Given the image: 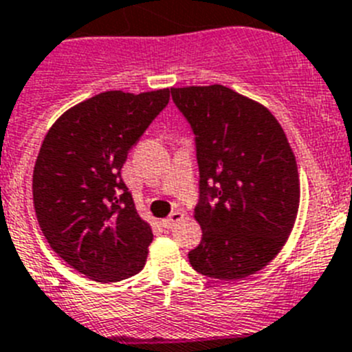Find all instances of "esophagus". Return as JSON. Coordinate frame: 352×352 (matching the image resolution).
<instances>
[{"label":"esophagus","instance_id":"obj_1","mask_svg":"<svg viewBox=\"0 0 352 352\" xmlns=\"http://www.w3.org/2000/svg\"><path fill=\"white\" fill-rule=\"evenodd\" d=\"M182 219H184L182 212H172V214H170L168 217H166V219L161 221V224H163L164 228H172V226H175V224L179 223V221H182Z\"/></svg>","mask_w":352,"mask_h":352}]
</instances>
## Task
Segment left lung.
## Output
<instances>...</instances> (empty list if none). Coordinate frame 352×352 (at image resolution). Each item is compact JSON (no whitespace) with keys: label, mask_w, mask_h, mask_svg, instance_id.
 Returning a JSON list of instances; mask_svg holds the SVG:
<instances>
[{"label":"left lung","mask_w":352,"mask_h":352,"mask_svg":"<svg viewBox=\"0 0 352 352\" xmlns=\"http://www.w3.org/2000/svg\"><path fill=\"white\" fill-rule=\"evenodd\" d=\"M195 133L201 242L198 274L235 280L267 267L298 214L300 180L286 133L263 105L224 85L172 87Z\"/></svg>","instance_id":"1"}]
</instances>
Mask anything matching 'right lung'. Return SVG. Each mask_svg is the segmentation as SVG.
<instances>
[{
    "label": "right lung",
    "instance_id": "right-lung-1",
    "mask_svg": "<svg viewBox=\"0 0 352 352\" xmlns=\"http://www.w3.org/2000/svg\"><path fill=\"white\" fill-rule=\"evenodd\" d=\"M170 89L107 91L66 110L47 133L33 204L47 242L96 283H117L147 261L153 230L122 182L128 151L168 105Z\"/></svg>",
    "mask_w": 352,
    "mask_h": 352
}]
</instances>
